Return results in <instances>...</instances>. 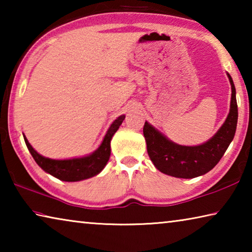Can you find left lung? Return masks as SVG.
Returning <instances> with one entry per match:
<instances>
[{
  "instance_id": "1",
  "label": "left lung",
  "mask_w": 252,
  "mask_h": 252,
  "mask_svg": "<svg viewBox=\"0 0 252 252\" xmlns=\"http://www.w3.org/2000/svg\"><path fill=\"white\" fill-rule=\"evenodd\" d=\"M231 84V101L227 119L217 133L207 142L199 146H181L162 134L150 123H144L148 155L155 167L168 176L192 179L203 176L217 165L233 140L238 122L236 88L229 73Z\"/></svg>"
}]
</instances>
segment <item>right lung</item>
<instances>
[{
	"label": "right lung",
	"instance_id": "right-lung-1",
	"mask_svg": "<svg viewBox=\"0 0 252 252\" xmlns=\"http://www.w3.org/2000/svg\"><path fill=\"white\" fill-rule=\"evenodd\" d=\"M125 118V114L118 117L110 126L109 130L106 131V134L104 135L103 141L100 144V147L85 157L64 160L50 159V158L41 156L40 153L34 150L33 147L29 143L28 139L25 138V135H23L24 141L33 159L46 173H50L51 176L58 178L59 180L67 182L85 180V179L99 174L108 163L111 155V139L118 131L119 126L122 125Z\"/></svg>",
	"mask_w": 252,
	"mask_h": 252
}]
</instances>
